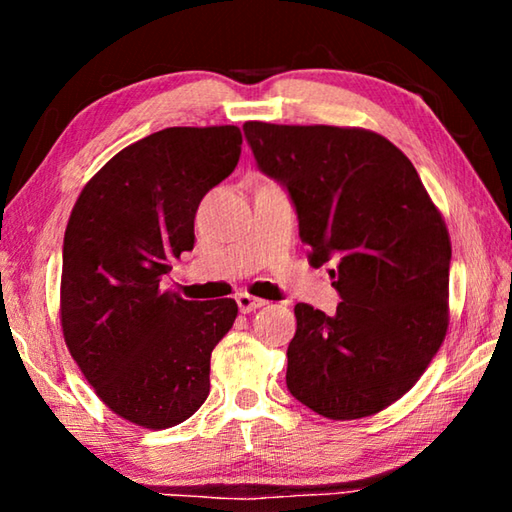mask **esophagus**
<instances>
[{"label": "esophagus", "instance_id": "esophagus-1", "mask_svg": "<svg viewBox=\"0 0 512 512\" xmlns=\"http://www.w3.org/2000/svg\"><path fill=\"white\" fill-rule=\"evenodd\" d=\"M237 305H239V311H241V314H250V311H255V309H259V307H264V305H266V300L250 296V293H239V296H237Z\"/></svg>", "mask_w": 512, "mask_h": 512}]
</instances>
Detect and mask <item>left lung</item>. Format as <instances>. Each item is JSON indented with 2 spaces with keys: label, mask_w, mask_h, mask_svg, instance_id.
<instances>
[{
  "label": "left lung",
  "mask_w": 512,
  "mask_h": 512,
  "mask_svg": "<svg viewBox=\"0 0 512 512\" xmlns=\"http://www.w3.org/2000/svg\"><path fill=\"white\" fill-rule=\"evenodd\" d=\"M257 167L287 187L309 262L334 259V316L296 305L287 386L329 420L409 393L445 341L452 244L411 160L379 133L246 121Z\"/></svg>",
  "instance_id": "obj_1"
}]
</instances>
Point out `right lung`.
I'll return each mask as SVG.
<instances>
[{"mask_svg":"<svg viewBox=\"0 0 512 512\" xmlns=\"http://www.w3.org/2000/svg\"><path fill=\"white\" fill-rule=\"evenodd\" d=\"M237 126H173L121 149L94 173L67 221L60 325L99 400L144 429H169L210 395V357L237 302L185 300L160 287L194 248L203 196L235 171Z\"/></svg>","mask_w":512,"mask_h":512,"instance_id":"right-lung-1","label":"right lung"}]
</instances>
